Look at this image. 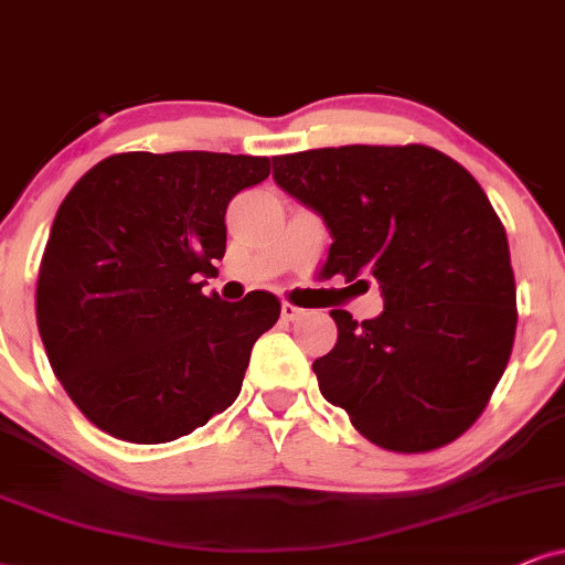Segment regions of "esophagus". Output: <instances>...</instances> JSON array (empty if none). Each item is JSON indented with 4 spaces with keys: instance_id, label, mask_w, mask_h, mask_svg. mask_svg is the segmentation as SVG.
I'll return each mask as SVG.
<instances>
[{
    "instance_id": "obj_1",
    "label": "esophagus",
    "mask_w": 565,
    "mask_h": 565,
    "mask_svg": "<svg viewBox=\"0 0 565 565\" xmlns=\"http://www.w3.org/2000/svg\"><path fill=\"white\" fill-rule=\"evenodd\" d=\"M302 316H305L302 307L289 305V302L281 305V318H284V320H297V318H302Z\"/></svg>"
}]
</instances>
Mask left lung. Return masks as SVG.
I'll return each mask as SVG.
<instances>
[{"label": "left lung", "mask_w": 565, "mask_h": 565, "mask_svg": "<svg viewBox=\"0 0 565 565\" xmlns=\"http://www.w3.org/2000/svg\"><path fill=\"white\" fill-rule=\"evenodd\" d=\"M274 180L331 232L326 274L377 284L383 312L331 310L339 341L312 362L320 394L375 446L419 454L480 417L516 333L509 239L461 163L427 146L276 156ZM354 284V287H356Z\"/></svg>", "instance_id": "obj_1"}]
</instances>
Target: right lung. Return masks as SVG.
Masks as SVG:
<instances>
[{"label":"right lung","mask_w":565,"mask_h":565,"mask_svg":"<svg viewBox=\"0 0 565 565\" xmlns=\"http://www.w3.org/2000/svg\"><path fill=\"white\" fill-rule=\"evenodd\" d=\"M263 156L117 153L85 171L49 234L35 318L54 375L98 430L169 443L234 404L270 291L203 295L226 205L268 177Z\"/></svg>","instance_id":"right-lung-1"}]
</instances>
